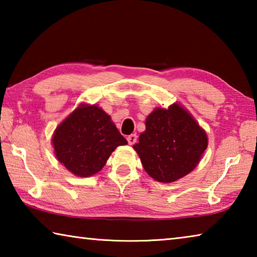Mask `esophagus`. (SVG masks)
Instances as JSON below:
<instances>
[{
  "instance_id": "esophagus-1",
  "label": "esophagus",
  "mask_w": 257,
  "mask_h": 257,
  "mask_svg": "<svg viewBox=\"0 0 257 257\" xmlns=\"http://www.w3.org/2000/svg\"><path fill=\"white\" fill-rule=\"evenodd\" d=\"M127 141H128V143H129V145H134L135 143L137 142V135H136V134L130 135V136L127 137Z\"/></svg>"
}]
</instances>
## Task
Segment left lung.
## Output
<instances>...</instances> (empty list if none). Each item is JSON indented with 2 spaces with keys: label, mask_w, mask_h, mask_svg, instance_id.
<instances>
[{
  "label": "left lung",
  "mask_w": 257,
  "mask_h": 257,
  "mask_svg": "<svg viewBox=\"0 0 257 257\" xmlns=\"http://www.w3.org/2000/svg\"><path fill=\"white\" fill-rule=\"evenodd\" d=\"M145 125L133 147L150 177L168 184L196 168L207 147V135L186 108L178 103L156 107Z\"/></svg>",
  "instance_id": "left-lung-1"
}]
</instances>
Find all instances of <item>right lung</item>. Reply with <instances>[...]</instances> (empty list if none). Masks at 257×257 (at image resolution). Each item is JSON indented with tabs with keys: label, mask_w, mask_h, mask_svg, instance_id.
<instances>
[{
	"label": "right lung",
	"mask_w": 257,
	"mask_h": 257,
	"mask_svg": "<svg viewBox=\"0 0 257 257\" xmlns=\"http://www.w3.org/2000/svg\"><path fill=\"white\" fill-rule=\"evenodd\" d=\"M52 143L59 162L78 177L101 171L112 152L128 144L111 116L88 104H80L56 127Z\"/></svg>",
	"instance_id": "1"
}]
</instances>
